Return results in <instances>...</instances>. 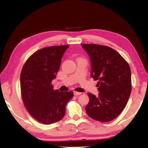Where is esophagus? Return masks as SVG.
Masks as SVG:
<instances>
[{"mask_svg":"<svg viewBox=\"0 0 148 148\" xmlns=\"http://www.w3.org/2000/svg\"><path fill=\"white\" fill-rule=\"evenodd\" d=\"M82 92H77V91H74V95L75 96H77V95H81Z\"/></svg>","mask_w":148,"mask_h":148,"instance_id":"esophagus-1","label":"esophagus"}]
</instances>
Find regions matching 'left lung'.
<instances>
[{
    "mask_svg": "<svg viewBox=\"0 0 148 148\" xmlns=\"http://www.w3.org/2000/svg\"><path fill=\"white\" fill-rule=\"evenodd\" d=\"M91 60V77L97 80L99 95L88 92L87 114L96 121L108 122L119 116L131 92V72L129 64L111 47L99 44H82Z\"/></svg>",
    "mask_w": 148,
    "mask_h": 148,
    "instance_id": "left-lung-1",
    "label": "left lung"
}]
</instances>
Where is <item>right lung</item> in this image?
Segmentation results:
<instances>
[{
  "label": "right lung",
  "instance_id": "add662e5",
  "mask_svg": "<svg viewBox=\"0 0 148 148\" xmlns=\"http://www.w3.org/2000/svg\"><path fill=\"white\" fill-rule=\"evenodd\" d=\"M69 46H50L39 49L27 59L20 76L21 97L29 114L45 125L57 122L64 117L66 105L74 96L72 91L54 90L62 57Z\"/></svg>",
  "mask_w": 148,
  "mask_h": 148
}]
</instances>
